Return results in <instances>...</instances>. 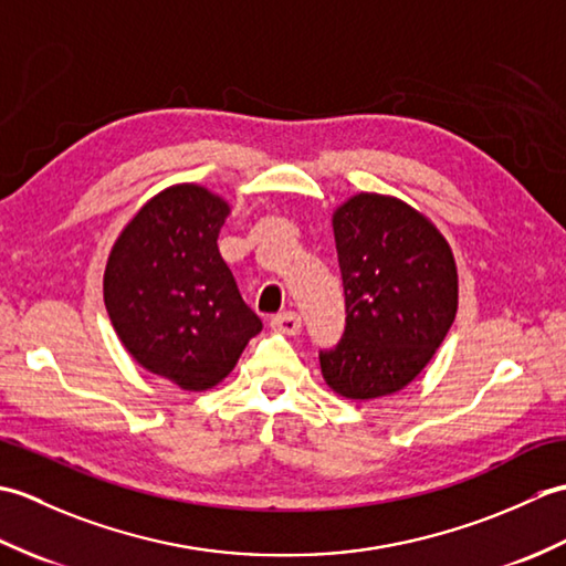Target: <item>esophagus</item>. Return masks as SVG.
Returning <instances> with one entry per match:
<instances>
[{"mask_svg": "<svg viewBox=\"0 0 566 566\" xmlns=\"http://www.w3.org/2000/svg\"><path fill=\"white\" fill-rule=\"evenodd\" d=\"M270 328L282 335H298L302 333V318H298V314H294V311H284V314L274 316L270 321Z\"/></svg>", "mask_w": 566, "mask_h": 566, "instance_id": "34e87169", "label": "esophagus"}]
</instances>
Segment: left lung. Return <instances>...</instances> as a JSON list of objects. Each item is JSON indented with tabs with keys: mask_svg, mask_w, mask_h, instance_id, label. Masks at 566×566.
Returning a JSON list of instances; mask_svg holds the SVG:
<instances>
[{
	"mask_svg": "<svg viewBox=\"0 0 566 566\" xmlns=\"http://www.w3.org/2000/svg\"><path fill=\"white\" fill-rule=\"evenodd\" d=\"M345 286V333L321 353L328 387L353 401L408 387L442 345L460 284L452 248L426 213L359 191L333 211Z\"/></svg>",
	"mask_w": 566,
	"mask_h": 566,
	"instance_id": "8db88e82",
	"label": "left lung"
}]
</instances>
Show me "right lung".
I'll return each instance as SVG.
<instances>
[{
	"label": "right lung",
	"mask_w": 566,
	"mask_h": 566,
	"mask_svg": "<svg viewBox=\"0 0 566 566\" xmlns=\"http://www.w3.org/2000/svg\"><path fill=\"white\" fill-rule=\"evenodd\" d=\"M228 201L172 185L118 233L104 270V304L118 340L150 375L185 391L223 381L262 331L219 245Z\"/></svg>",
	"instance_id": "1"
}]
</instances>
